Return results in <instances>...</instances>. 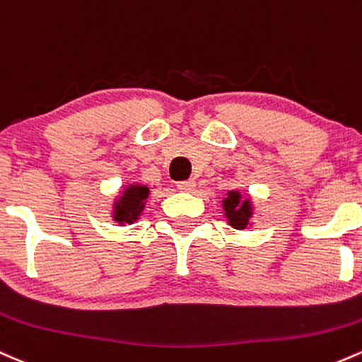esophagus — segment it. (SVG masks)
I'll use <instances>...</instances> for the list:
<instances>
[{"instance_id":"esophagus-1","label":"esophagus","mask_w":362,"mask_h":362,"mask_svg":"<svg viewBox=\"0 0 362 362\" xmlns=\"http://www.w3.org/2000/svg\"><path fill=\"white\" fill-rule=\"evenodd\" d=\"M177 187L182 190V192H192L194 189H196V182L194 180H182L178 182Z\"/></svg>"}]
</instances>
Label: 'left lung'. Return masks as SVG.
Here are the masks:
<instances>
[{
	"label": "left lung",
	"mask_w": 362,
	"mask_h": 362,
	"mask_svg": "<svg viewBox=\"0 0 362 362\" xmlns=\"http://www.w3.org/2000/svg\"><path fill=\"white\" fill-rule=\"evenodd\" d=\"M252 201L249 197H242L239 190H228L223 199V211L228 223L237 230H244L249 226L252 216Z\"/></svg>",
	"instance_id": "left-lung-1"
}]
</instances>
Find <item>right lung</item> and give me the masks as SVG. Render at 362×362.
<instances>
[{"mask_svg": "<svg viewBox=\"0 0 362 362\" xmlns=\"http://www.w3.org/2000/svg\"><path fill=\"white\" fill-rule=\"evenodd\" d=\"M149 197V187L142 184L125 185L122 190V196L113 204V221L117 223H134L141 218L146 208V201Z\"/></svg>", "mask_w": 362, "mask_h": 362, "instance_id": "add662e5", "label": "right lung"}]
</instances>
